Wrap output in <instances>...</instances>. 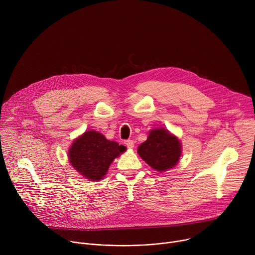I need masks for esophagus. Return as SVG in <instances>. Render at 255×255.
Segmentation results:
<instances>
[{
  "label": "esophagus",
  "mask_w": 255,
  "mask_h": 255,
  "mask_svg": "<svg viewBox=\"0 0 255 255\" xmlns=\"http://www.w3.org/2000/svg\"><path fill=\"white\" fill-rule=\"evenodd\" d=\"M124 143H125V145L127 146V148H129V149H132L134 147V142L132 140H130V139L126 140Z\"/></svg>",
  "instance_id": "34e87169"
}]
</instances>
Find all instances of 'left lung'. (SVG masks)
Masks as SVG:
<instances>
[{"label":"left lung","mask_w":255,"mask_h":255,"mask_svg":"<svg viewBox=\"0 0 255 255\" xmlns=\"http://www.w3.org/2000/svg\"><path fill=\"white\" fill-rule=\"evenodd\" d=\"M180 140L164 127L153 128L137 149L139 156L153 169L164 172L174 167L183 152Z\"/></svg>","instance_id":"obj_1"}]
</instances>
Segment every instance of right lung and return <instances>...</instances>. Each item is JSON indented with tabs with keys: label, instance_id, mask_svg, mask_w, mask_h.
Masks as SVG:
<instances>
[{
	"label": "right lung",
	"instance_id": "right-lung-1",
	"mask_svg": "<svg viewBox=\"0 0 255 255\" xmlns=\"http://www.w3.org/2000/svg\"><path fill=\"white\" fill-rule=\"evenodd\" d=\"M126 149L124 145L108 140L102 133L88 130L72 141L67 156L70 165L86 179L99 181L114 159Z\"/></svg>",
	"mask_w": 255,
	"mask_h": 255
}]
</instances>
